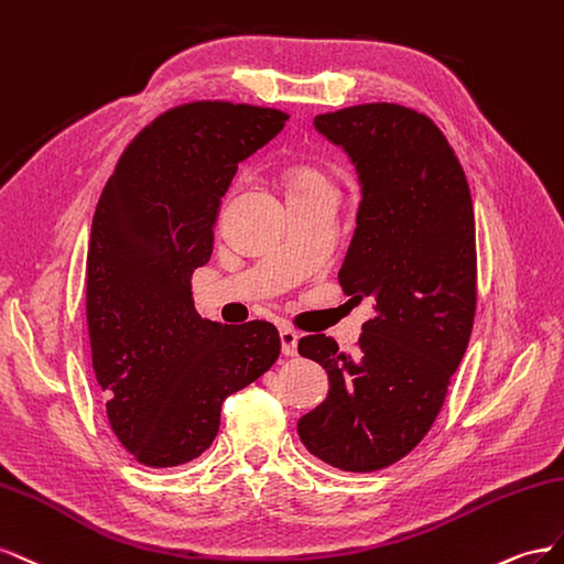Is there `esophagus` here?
Wrapping results in <instances>:
<instances>
[{
    "mask_svg": "<svg viewBox=\"0 0 564 564\" xmlns=\"http://www.w3.org/2000/svg\"><path fill=\"white\" fill-rule=\"evenodd\" d=\"M297 340H300V335L293 328H281V351L285 354V357H295Z\"/></svg>",
    "mask_w": 564,
    "mask_h": 564,
    "instance_id": "obj_1",
    "label": "esophagus"
}]
</instances>
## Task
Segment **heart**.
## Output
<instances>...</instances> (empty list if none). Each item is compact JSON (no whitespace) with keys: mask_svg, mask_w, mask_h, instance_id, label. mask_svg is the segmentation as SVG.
Returning <instances> with one entry per match:
<instances>
[{"mask_svg":"<svg viewBox=\"0 0 564 564\" xmlns=\"http://www.w3.org/2000/svg\"><path fill=\"white\" fill-rule=\"evenodd\" d=\"M312 180H321V174H318V172H314V170L302 167V170H295V172H293L291 186H295V184H302V182H312Z\"/></svg>","mask_w":564,"mask_h":564,"instance_id":"b5f03b06","label":"heart"}]
</instances>
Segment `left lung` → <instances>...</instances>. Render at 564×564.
Segmentation results:
<instances>
[{
  "instance_id": "obj_1",
  "label": "left lung",
  "mask_w": 564,
  "mask_h": 564,
  "mask_svg": "<svg viewBox=\"0 0 564 564\" xmlns=\"http://www.w3.org/2000/svg\"><path fill=\"white\" fill-rule=\"evenodd\" d=\"M357 165L361 203L340 267L373 318L351 354L333 337L297 351L326 368L330 390L302 415L310 454L347 473H376L421 444L442 411L473 333L477 250L470 186L446 137L423 112L361 104L314 118Z\"/></svg>"
}]
</instances>
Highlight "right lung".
Masks as SVG:
<instances>
[{
  "instance_id": "obj_1",
  "label": "right lung",
  "mask_w": 564,
  "mask_h": 564,
  "mask_svg": "<svg viewBox=\"0 0 564 564\" xmlns=\"http://www.w3.org/2000/svg\"><path fill=\"white\" fill-rule=\"evenodd\" d=\"M288 112L231 101L170 108L104 186L87 252L91 366L110 430L134 460L174 468L217 437L221 404L281 354L269 321L203 318L191 276L213 254L221 196Z\"/></svg>"
}]
</instances>
